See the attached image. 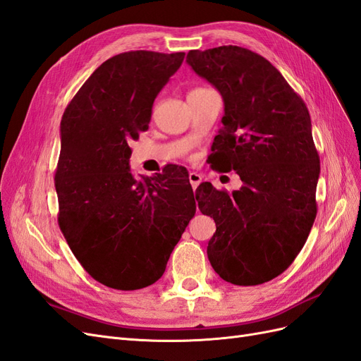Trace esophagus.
Here are the masks:
<instances>
[{
  "label": "esophagus",
  "instance_id": "obj_1",
  "mask_svg": "<svg viewBox=\"0 0 361 361\" xmlns=\"http://www.w3.org/2000/svg\"><path fill=\"white\" fill-rule=\"evenodd\" d=\"M188 179H190V183H191V187L195 190L199 187V183L202 182V176L199 173H195V171H190V174H188Z\"/></svg>",
  "mask_w": 361,
  "mask_h": 361
}]
</instances>
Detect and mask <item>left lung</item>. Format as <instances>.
Segmentation results:
<instances>
[{
  "instance_id": "left-lung-1",
  "label": "left lung",
  "mask_w": 361,
  "mask_h": 361,
  "mask_svg": "<svg viewBox=\"0 0 361 361\" xmlns=\"http://www.w3.org/2000/svg\"><path fill=\"white\" fill-rule=\"evenodd\" d=\"M187 61L224 101L212 167L236 171L233 192L200 183L195 199L216 231L207 257L223 280L256 286L286 271L316 218L319 155L301 96L259 54L241 47L192 49Z\"/></svg>"
}]
</instances>
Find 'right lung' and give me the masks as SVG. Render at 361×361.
I'll list each match as a JSON object with an SVG mask.
<instances>
[{"instance_id": "add662e5", "label": "right lung", "mask_w": 361, "mask_h": 361, "mask_svg": "<svg viewBox=\"0 0 361 361\" xmlns=\"http://www.w3.org/2000/svg\"><path fill=\"white\" fill-rule=\"evenodd\" d=\"M183 59L154 51L108 59L61 117L59 226L81 267L108 288L154 285L195 214L183 169L143 179L129 169V141L149 128L155 97Z\"/></svg>"}]
</instances>
